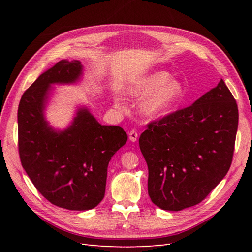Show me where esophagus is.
Masks as SVG:
<instances>
[{
    "instance_id": "obj_1",
    "label": "esophagus",
    "mask_w": 252,
    "mask_h": 252,
    "mask_svg": "<svg viewBox=\"0 0 252 252\" xmlns=\"http://www.w3.org/2000/svg\"><path fill=\"white\" fill-rule=\"evenodd\" d=\"M128 135H129V140H130L131 142H136V141H138L139 134H138V132H136L135 130H131L130 132L128 133Z\"/></svg>"
}]
</instances>
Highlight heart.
Instances as JSON below:
<instances>
[{"mask_svg":"<svg viewBox=\"0 0 252 252\" xmlns=\"http://www.w3.org/2000/svg\"><path fill=\"white\" fill-rule=\"evenodd\" d=\"M170 79L167 71H156L132 84L128 93L134 97H145L141 110L147 117L165 116L185 96L184 85Z\"/></svg>","mask_w":252,"mask_h":252,"instance_id":"obj_1","label":"heart"}]
</instances>
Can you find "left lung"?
Returning <instances> with one entry per match:
<instances>
[{
	"instance_id": "1",
	"label": "left lung",
	"mask_w": 252,
	"mask_h": 252,
	"mask_svg": "<svg viewBox=\"0 0 252 252\" xmlns=\"http://www.w3.org/2000/svg\"><path fill=\"white\" fill-rule=\"evenodd\" d=\"M238 124L223 80L191 106L149 122L139 144L152 203L179 211L206 199L230 168Z\"/></svg>"
}]
</instances>
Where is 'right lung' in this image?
Here are the masks:
<instances>
[{
    "label": "right lung",
    "instance_id": "add662e5",
    "mask_svg": "<svg viewBox=\"0 0 252 252\" xmlns=\"http://www.w3.org/2000/svg\"><path fill=\"white\" fill-rule=\"evenodd\" d=\"M81 73L79 61H60L23 94L18 110L23 168L45 199L69 210L93 209L103 200L108 164L127 142L123 128L101 125L85 108L64 131L48 126L43 111L50 85L73 83Z\"/></svg>",
    "mask_w": 252,
    "mask_h": 252
}]
</instances>
